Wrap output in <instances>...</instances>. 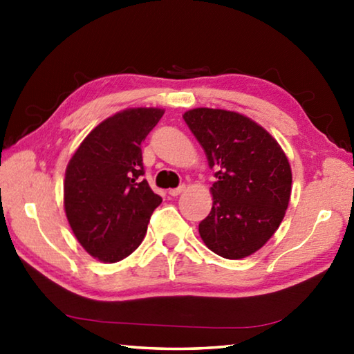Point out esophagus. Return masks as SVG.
I'll return each mask as SVG.
<instances>
[{
    "mask_svg": "<svg viewBox=\"0 0 354 354\" xmlns=\"http://www.w3.org/2000/svg\"><path fill=\"white\" fill-rule=\"evenodd\" d=\"M184 189H185V185L181 184V185H179V187H176V189H170V190H169V195H170V196H178L179 194H181V192H184Z\"/></svg>",
    "mask_w": 354,
    "mask_h": 354,
    "instance_id": "1",
    "label": "esophagus"
}]
</instances>
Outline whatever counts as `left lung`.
<instances>
[{
    "instance_id": "8db88e82",
    "label": "left lung",
    "mask_w": 354,
    "mask_h": 354,
    "mask_svg": "<svg viewBox=\"0 0 354 354\" xmlns=\"http://www.w3.org/2000/svg\"><path fill=\"white\" fill-rule=\"evenodd\" d=\"M183 117L217 178L212 209L198 226L203 242L226 259L253 254L289 206L292 171L283 148L242 113L196 107Z\"/></svg>"
}]
</instances>
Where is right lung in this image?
<instances>
[{
    "label": "right lung",
    "instance_id": "obj_1",
    "mask_svg": "<svg viewBox=\"0 0 354 354\" xmlns=\"http://www.w3.org/2000/svg\"><path fill=\"white\" fill-rule=\"evenodd\" d=\"M162 115L158 107H134L106 118L82 140L65 170L64 206L71 231L101 262L133 253L162 203L142 179L140 148Z\"/></svg>",
    "mask_w": 354,
    "mask_h": 354
}]
</instances>
